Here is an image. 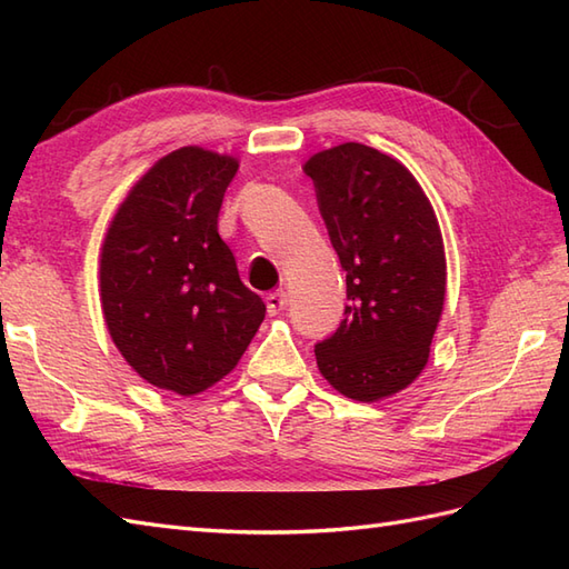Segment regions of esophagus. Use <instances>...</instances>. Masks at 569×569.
I'll return each instance as SVG.
<instances>
[{"mask_svg": "<svg viewBox=\"0 0 569 569\" xmlns=\"http://www.w3.org/2000/svg\"><path fill=\"white\" fill-rule=\"evenodd\" d=\"M288 306V298L283 291H276L266 296V308H269V316H278V312H283Z\"/></svg>", "mask_w": 569, "mask_h": 569, "instance_id": "esophagus-1", "label": "esophagus"}]
</instances>
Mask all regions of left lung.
I'll use <instances>...</instances> for the list:
<instances>
[{
  "label": "left lung",
  "instance_id": "8db88e82",
  "mask_svg": "<svg viewBox=\"0 0 569 569\" xmlns=\"http://www.w3.org/2000/svg\"><path fill=\"white\" fill-rule=\"evenodd\" d=\"M347 273L345 320L316 345L337 391L379 401L428 365L445 303L438 217L406 166L365 143H342L303 166Z\"/></svg>",
  "mask_w": 569,
  "mask_h": 569
}]
</instances>
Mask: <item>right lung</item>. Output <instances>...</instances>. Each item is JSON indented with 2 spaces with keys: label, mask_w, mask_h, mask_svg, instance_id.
Here are the masks:
<instances>
[{
  "label": "right lung",
  "mask_w": 569,
  "mask_h": 569,
  "mask_svg": "<svg viewBox=\"0 0 569 569\" xmlns=\"http://www.w3.org/2000/svg\"><path fill=\"white\" fill-rule=\"evenodd\" d=\"M234 173V159L198 147L163 156L102 247V312L117 349L141 379L180 396L227 377L266 316L217 232Z\"/></svg>",
  "instance_id": "obj_1"
}]
</instances>
